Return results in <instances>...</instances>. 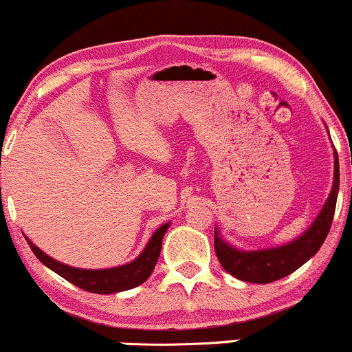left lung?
<instances>
[{"instance_id": "obj_1", "label": "left lung", "mask_w": 352, "mask_h": 352, "mask_svg": "<svg viewBox=\"0 0 352 352\" xmlns=\"http://www.w3.org/2000/svg\"><path fill=\"white\" fill-rule=\"evenodd\" d=\"M339 192V160L338 153L334 158V185L331 190L329 199L324 204L322 210L314 220L311 227L296 239L291 244L276 247V249L254 250V252H242V250L234 249L222 241L215 230L214 247L215 256L222 267L237 277V279L245 280V283L256 284H269L274 280H279L297 270L302 264L316 256L320 245L326 241L329 234L331 223L334 219L336 200H338Z\"/></svg>"}]
</instances>
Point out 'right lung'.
I'll return each mask as SVG.
<instances>
[{
	"label": "right lung",
	"instance_id": "add662e5",
	"mask_svg": "<svg viewBox=\"0 0 352 352\" xmlns=\"http://www.w3.org/2000/svg\"><path fill=\"white\" fill-rule=\"evenodd\" d=\"M168 226L170 223H165L160 229H157V232L152 235V239L146 244L144 252L135 258L133 262L120 265V267L102 270L69 267V265L61 264V262L55 261V258L46 256L45 252H41L28 239L26 241H28L30 249L33 250L34 256L40 258L41 264H45L46 267L52 269L53 272H56L63 279H67L68 283L83 289V291L95 292V294H113V292L129 291V289L137 287V285H140L148 279L153 267H155L158 256H160L162 239H164V234L167 232Z\"/></svg>",
	"mask_w": 352,
	"mask_h": 352
}]
</instances>
